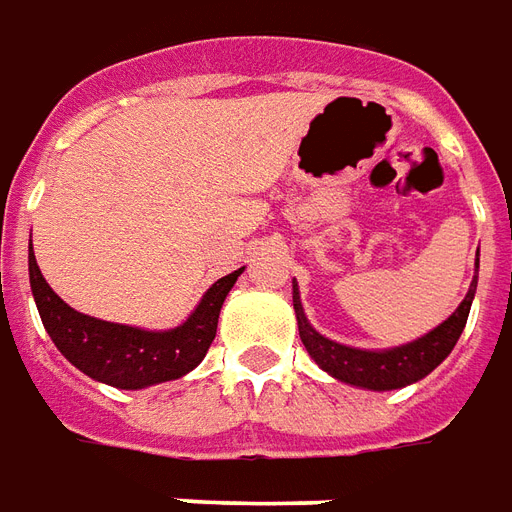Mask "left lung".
Wrapping results in <instances>:
<instances>
[{"instance_id":"left-lung-1","label":"left lung","mask_w":512,"mask_h":512,"mask_svg":"<svg viewBox=\"0 0 512 512\" xmlns=\"http://www.w3.org/2000/svg\"><path fill=\"white\" fill-rule=\"evenodd\" d=\"M478 290V274L469 285L467 298L461 301L456 312L450 314L448 320L437 325L434 331L426 333L423 339L410 344H401L393 350H355V347H344L331 339H325L323 333H317L309 325L301 306V295L298 287H293V309L295 320H298V333L304 342L306 352L312 355L320 369L333 374L336 380L350 382L358 388H369V391H393V388H404L410 382L423 380L426 374L434 372L439 363L445 361L450 350L456 347L458 336L464 331L469 317V306Z\"/></svg>"}]
</instances>
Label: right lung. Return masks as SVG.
<instances>
[{
	"mask_svg": "<svg viewBox=\"0 0 512 512\" xmlns=\"http://www.w3.org/2000/svg\"><path fill=\"white\" fill-rule=\"evenodd\" d=\"M241 271L244 268L222 276L208 287L198 309L179 328L140 331L130 325L105 323L64 304L43 279L29 246V282L48 336L64 358L83 374L121 391H138L157 382L179 380L192 372L206 358L208 347L217 336L219 309Z\"/></svg>",
	"mask_w": 512,
	"mask_h": 512,
	"instance_id": "add662e5",
	"label": "right lung"
}]
</instances>
